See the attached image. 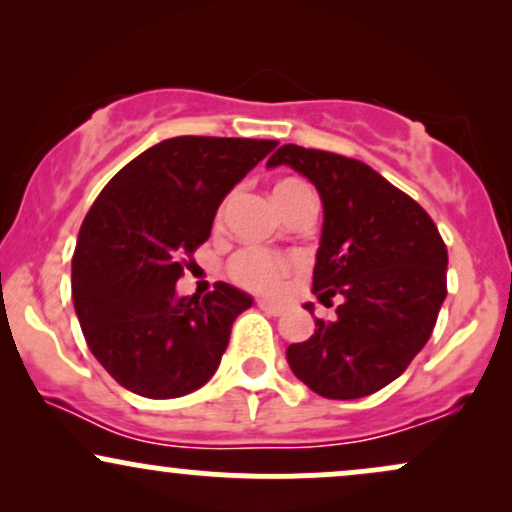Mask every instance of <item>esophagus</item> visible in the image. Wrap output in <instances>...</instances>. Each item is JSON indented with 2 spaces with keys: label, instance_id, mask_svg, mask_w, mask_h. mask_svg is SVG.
<instances>
[{
  "label": "esophagus",
  "instance_id": "esophagus-1",
  "mask_svg": "<svg viewBox=\"0 0 512 512\" xmlns=\"http://www.w3.org/2000/svg\"><path fill=\"white\" fill-rule=\"evenodd\" d=\"M257 305H260V310H264V313L269 315H284V305H276L272 301H260Z\"/></svg>",
  "mask_w": 512,
  "mask_h": 512
}]
</instances>
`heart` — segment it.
Here are the masks:
<instances>
[{
    "instance_id": "1",
    "label": "heart",
    "mask_w": 512,
    "mask_h": 512,
    "mask_svg": "<svg viewBox=\"0 0 512 512\" xmlns=\"http://www.w3.org/2000/svg\"><path fill=\"white\" fill-rule=\"evenodd\" d=\"M298 187H305L303 182L298 180H281L274 185V202H281L286 195H291ZM291 269V260L286 257L272 255V252L264 250H243L233 257L231 264H228V272H231L233 279L238 281L240 286L252 291L272 293L281 286V281L286 279Z\"/></svg>"
}]
</instances>
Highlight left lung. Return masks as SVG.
I'll use <instances>...</instances> for the list:
<instances>
[{"label": "left lung", "mask_w": 512, "mask_h": 512, "mask_svg": "<svg viewBox=\"0 0 512 512\" xmlns=\"http://www.w3.org/2000/svg\"><path fill=\"white\" fill-rule=\"evenodd\" d=\"M289 166L322 199L313 293L337 317L286 349L298 380L327 399L383 390L424 349L445 301L448 250L419 204L366 163L286 144L267 168ZM313 313V303H305Z\"/></svg>", "instance_id": "obj_1"}]
</instances>
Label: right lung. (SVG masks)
<instances>
[{
	"mask_svg": "<svg viewBox=\"0 0 512 512\" xmlns=\"http://www.w3.org/2000/svg\"><path fill=\"white\" fill-rule=\"evenodd\" d=\"M276 146L272 139L173 137L115 175L81 223L72 298L88 349L125 390L173 399L219 368L252 296L231 284L178 296L187 260L211 236L223 197Z\"/></svg>",
	"mask_w": 512,
	"mask_h": 512,
	"instance_id": "1",
	"label": "right lung"
}]
</instances>
